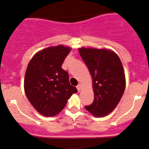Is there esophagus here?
Returning a JSON list of instances; mask_svg holds the SVG:
<instances>
[{"label":"esophagus","mask_w":149,"mask_h":149,"mask_svg":"<svg viewBox=\"0 0 149 149\" xmlns=\"http://www.w3.org/2000/svg\"><path fill=\"white\" fill-rule=\"evenodd\" d=\"M76 88H77L78 91H79V92L81 91V84H79V85H78L77 86H76Z\"/></svg>","instance_id":"esophagus-1"}]
</instances>
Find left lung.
<instances>
[{
    "label": "left lung",
    "mask_w": 149,
    "mask_h": 149,
    "mask_svg": "<svg viewBox=\"0 0 149 149\" xmlns=\"http://www.w3.org/2000/svg\"><path fill=\"white\" fill-rule=\"evenodd\" d=\"M79 54L93 79L94 100L86 109L94 116H105L116 107L124 93L126 79L122 63L110 50L81 48Z\"/></svg>",
    "instance_id": "1"
}]
</instances>
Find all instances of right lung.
<instances>
[{
  "instance_id": "right-lung-1",
  "label": "right lung",
  "mask_w": 149,
  "mask_h": 149,
  "mask_svg": "<svg viewBox=\"0 0 149 149\" xmlns=\"http://www.w3.org/2000/svg\"><path fill=\"white\" fill-rule=\"evenodd\" d=\"M70 51L63 46L38 52L29 62L24 79L25 93L38 112L54 116L65 107L77 89L70 84L68 72L61 65Z\"/></svg>"
}]
</instances>
